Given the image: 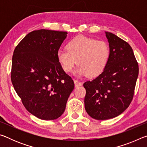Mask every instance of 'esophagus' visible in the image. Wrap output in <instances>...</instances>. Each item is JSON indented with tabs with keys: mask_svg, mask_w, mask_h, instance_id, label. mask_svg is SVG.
Wrapping results in <instances>:
<instances>
[{
	"mask_svg": "<svg viewBox=\"0 0 147 147\" xmlns=\"http://www.w3.org/2000/svg\"><path fill=\"white\" fill-rule=\"evenodd\" d=\"M74 86H75L76 88H77V87H79V86H82V82H79L78 80H74Z\"/></svg>",
	"mask_w": 147,
	"mask_h": 147,
	"instance_id": "obj_1",
	"label": "esophagus"
}]
</instances>
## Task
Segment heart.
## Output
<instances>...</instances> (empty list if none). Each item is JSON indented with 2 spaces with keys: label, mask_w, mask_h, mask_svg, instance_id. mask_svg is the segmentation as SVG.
<instances>
[{
  "label": "heart",
  "mask_w": 147,
  "mask_h": 147,
  "mask_svg": "<svg viewBox=\"0 0 147 147\" xmlns=\"http://www.w3.org/2000/svg\"><path fill=\"white\" fill-rule=\"evenodd\" d=\"M66 48L67 51L59 50L57 53L58 61L66 73H71L78 63L77 76L94 78L102 73L108 63L110 50L104 41L78 36L68 42Z\"/></svg>",
  "instance_id": "obj_1"
}]
</instances>
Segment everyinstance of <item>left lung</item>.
<instances>
[{"mask_svg":"<svg viewBox=\"0 0 147 147\" xmlns=\"http://www.w3.org/2000/svg\"><path fill=\"white\" fill-rule=\"evenodd\" d=\"M105 33L110 50L108 63L100 75L84 84L85 109L96 120L112 119L126 110L132 100L139 74L130 45L111 32Z\"/></svg>","mask_w":147,"mask_h":147,"instance_id":"1","label":"left lung"}]
</instances>
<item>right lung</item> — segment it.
<instances>
[{
  "instance_id": "add662e5",
  "label": "right lung",
  "mask_w": 147,
  "mask_h": 147,
  "mask_svg": "<svg viewBox=\"0 0 147 147\" xmlns=\"http://www.w3.org/2000/svg\"><path fill=\"white\" fill-rule=\"evenodd\" d=\"M67 32L41 29L30 32L14 50L11 80L24 106L43 120H54L65 109L74 88L57 53Z\"/></svg>"
}]
</instances>
